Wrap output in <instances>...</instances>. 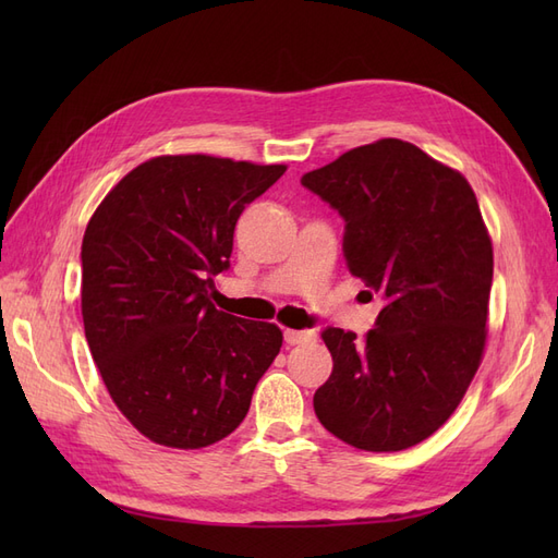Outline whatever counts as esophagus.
Segmentation results:
<instances>
[{
	"mask_svg": "<svg viewBox=\"0 0 558 558\" xmlns=\"http://www.w3.org/2000/svg\"><path fill=\"white\" fill-rule=\"evenodd\" d=\"M283 340L289 344H305L314 340V330H283Z\"/></svg>",
	"mask_w": 558,
	"mask_h": 558,
	"instance_id": "obj_1",
	"label": "esophagus"
}]
</instances>
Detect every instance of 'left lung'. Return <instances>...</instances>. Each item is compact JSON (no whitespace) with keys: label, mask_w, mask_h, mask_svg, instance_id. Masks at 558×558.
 <instances>
[{"label":"left lung","mask_w":558,"mask_h":558,"mask_svg":"<svg viewBox=\"0 0 558 558\" xmlns=\"http://www.w3.org/2000/svg\"><path fill=\"white\" fill-rule=\"evenodd\" d=\"M300 183L344 218L351 275L384 300L363 342L342 328L320 332L332 373L314 412L351 447H414L459 408L482 361L494 248L477 197L400 140L351 148Z\"/></svg>","instance_id":"obj_1"}]
</instances>
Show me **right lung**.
Instances as JSON below:
<instances>
[{
    "label": "right lung",
    "mask_w": 558,
    "mask_h": 558,
    "mask_svg": "<svg viewBox=\"0 0 558 558\" xmlns=\"http://www.w3.org/2000/svg\"><path fill=\"white\" fill-rule=\"evenodd\" d=\"M283 165L162 156L118 181L81 244V312L116 408L148 440L199 449L238 428L283 335L211 305L238 218Z\"/></svg>",
    "instance_id": "right-lung-1"
}]
</instances>
